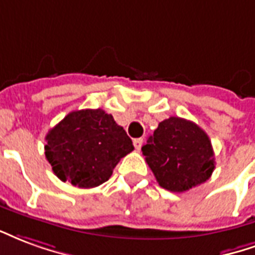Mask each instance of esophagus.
I'll use <instances>...</instances> for the list:
<instances>
[{
    "mask_svg": "<svg viewBox=\"0 0 255 255\" xmlns=\"http://www.w3.org/2000/svg\"><path fill=\"white\" fill-rule=\"evenodd\" d=\"M142 138H134L133 140V145H134L135 149H141V146H142Z\"/></svg>",
    "mask_w": 255,
    "mask_h": 255,
    "instance_id": "1",
    "label": "esophagus"
}]
</instances>
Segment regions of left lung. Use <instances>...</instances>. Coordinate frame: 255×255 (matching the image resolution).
Instances as JSON below:
<instances>
[{
    "label": "left lung",
    "instance_id": "obj_1",
    "mask_svg": "<svg viewBox=\"0 0 255 255\" xmlns=\"http://www.w3.org/2000/svg\"><path fill=\"white\" fill-rule=\"evenodd\" d=\"M141 150L157 183L174 193L201 185L215 170L208 134L194 122L179 117L161 121Z\"/></svg>",
    "mask_w": 255,
    "mask_h": 255
}]
</instances>
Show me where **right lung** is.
Instances as JSON below:
<instances>
[{
    "label": "right lung",
    "instance_id": "1",
    "mask_svg": "<svg viewBox=\"0 0 255 255\" xmlns=\"http://www.w3.org/2000/svg\"><path fill=\"white\" fill-rule=\"evenodd\" d=\"M46 141L44 155L54 174L83 189L109 181L118 161L134 149L124 128L102 109L69 113Z\"/></svg>",
    "mask_w": 255,
    "mask_h": 255
}]
</instances>
